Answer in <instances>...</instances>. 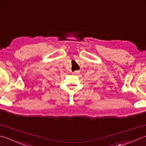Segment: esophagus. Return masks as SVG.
Segmentation results:
<instances>
[{
	"label": "esophagus",
	"instance_id": "1",
	"mask_svg": "<svg viewBox=\"0 0 146 146\" xmlns=\"http://www.w3.org/2000/svg\"><path fill=\"white\" fill-rule=\"evenodd\" d=\"M79 74V71H74V72H72V74Z\"/></svg>",
	"mask_w": 146,
	"mask_h": 146
}]
</instances>
